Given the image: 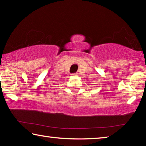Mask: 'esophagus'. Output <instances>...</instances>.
I'll return each instance as SVG.
<instances>
[{"label":"esophagus","instance_id":"obj_1","mask_svg":"<svg viewBox=\"0 0 146 146\" xmlns=\"http://www.w3.org/2000/svg\"><path fill=\"white\" fill-rule=\"evenodd\" d=\"M72 76H78V75L77 73H73L72 74Z\"/></svg>","mask_w":146,"mask_h":146}]
</instances>
